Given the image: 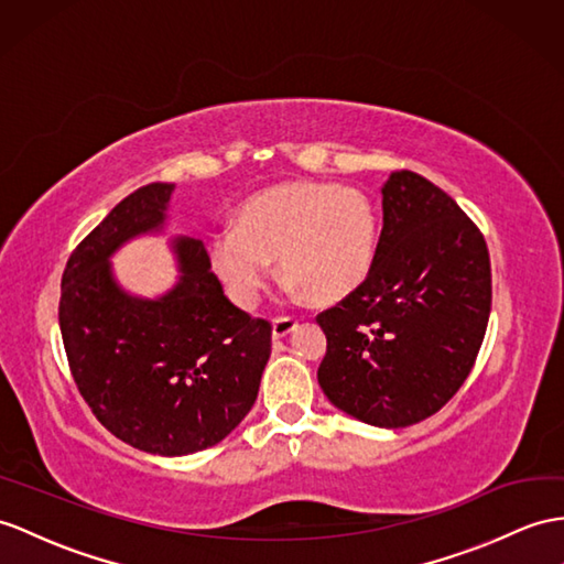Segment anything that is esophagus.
Segmentation results:
<instances>
[{
	"label": "esophagus",
	"instance_id": "obj_1",
	"mask_svg": "<svg viewBox=\"0 0 564 564\" xmlns=\"http://www.w3.org/2000/svg\"><path fill=\"white\" fill-rule=\"evenodd\" d=\"M296 327H299V321L290 318V315H286V318H274L272 321V337L274 339H282L286 335H292Z\"/></svg>",
	"mask_w": 564,
	"mask_h": 564
}]
</instances>
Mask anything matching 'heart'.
I'll list each match as a JSON object with an SVG mask.
<instances>
[{
  "mask_svg": "<svg viewBox=\"0 0 564 564\" xmlns=\"http://www.w3.org/2000/svg\"><path fill=\"white\" fill-rule=\"evenodd\" d=\"M378 237V215L364 191L290 182L246 200L237 225L213 231L208 251L229 296L251 308L272 278V258L292 296H349L376 263Z\"/></svg>",
  "mask_w": 564,
  "mask_h": 564,
  "instance_id": "b5f03b06",
  "label": "heart"
}]
</instances>
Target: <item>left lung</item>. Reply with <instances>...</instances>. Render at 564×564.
I'll list each match as a JSON object with an SVG mask.
<instances>
[{
  "instance_id": "1",
  "label": "left lung",
  "mask_w": 564,
  "mask_h": 564,
  "mask_svg": "<svg viewBox=\"0 0 564 564\" xmlns=\"http://www.w3.org/2000/svg\"><path fill=\"white\" fill-rule=\"evenodd\" d=\"M382 231L359 290L323 311L318 382L345 414L404 429L441 411L471 373L490 315V258L443 188L392 172Z\"/></svg>"
}]
</instances>
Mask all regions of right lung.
Returning a JSON list of instances; mask_svg holds the SVG:
<instances>
[{
  "mask_svg": "<svg viewBox=\"0 0 564 564\" xmlns=\"http://www.w3.org/2000/svg\"><path fill=\"white\" fill-rule=\"evenodd\" d=\"M174 184H148L115 205L62 274L59 327L78 392L105 429L160 457L213 447L249 414L270 359V323L225 296L200 239L176 237L178 278L143 299L117 282L123 243L160 235Z\"/></svg>",
  "mask_w": 564,
  "mask_h": 564,
  "instance_id": "add662e5",
  "label": "right lung"
}]
</instances>
